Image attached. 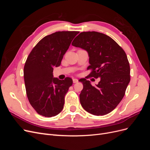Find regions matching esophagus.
<instances>
[{
    "instance_id": "34e87169",
    "label": "esophagus",
    "mask_w": 150,
    "mask_h": 150,
    "mask_svg": "<svg viewBox=\"0 0 150 150\" xmlns=\"http://www.w3.org/2000/svg\"><path fill=\"white\" fill-rule=\"evenodd\" d=\"M72 81H73L74 83H76L78 82V79H76V78H73V79H72Z\"/></svg>"
}]
</instances>
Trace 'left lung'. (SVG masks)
<instances>
[{
	"label": "left lung",
	"instance_id": "1",
	"mask_svg": "<svg viewBox=\"0 0 150 150\" xmlns=\"http://www.w3.org/2000/svg\"><path fill=\"white\" fill-rule=\"evenodd\" d=\"M72 45L88 52L90 65L87 69H91L89 76L100 78L95 86L85 78L79 79L83 84L79 94L81 106L94 115L108 114L123 98L130 81V67L125 51L110 37L95 31L81 33Z\"/></svg>",
	"mask_w": 150,
	"mask_h": 150
}]
</instances>
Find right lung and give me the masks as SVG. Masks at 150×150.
Wrapping results in <instances>:
<instances>
[{"mask_svg":"<svg viewBox=\"0 0 150 150\" xmlns=\"http://www.w3.org/2000/svg\"><path fill=\"white\" fill-rule=\"evenodd\" d=\"M78 31H59L48 35L35 45L27 58L24 78L28 100L39 115L52 117L64 108L71 78H54V67L61 65L63 56Z\"/></svg>","mask_w":150,"mask_h":150,"instance_id":"right-lung-1","label":"right lung"}]
</instances>
